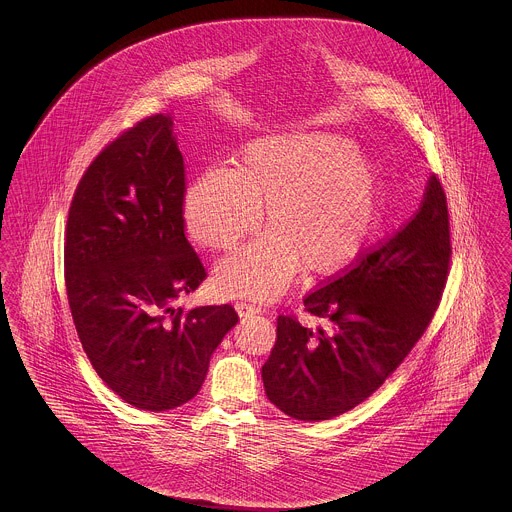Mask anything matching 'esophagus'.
Returning <instances> with one entry per match:
<instances>
[{
  "label": "esophagus",
  "instance_id": "34e87169",
  "mask_svg": "<svg viewBox=\"0 0 512 512\" xmlns=\"http://www.w3.org/2000/svg\"><path fill=\"white\" fill-rule=\"evenodd\" d=\"M236 311H238L240 317H253V315H259V313H261L259 307H255V305H251V303H245V301H238V303H236Z\"/></svg>",
  "mask_w": 512,
  "mask_h": 512
}]
</instances>
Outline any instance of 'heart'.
I'll use <instances>...</instances> for the list:
<instances>
[{"label":"heart","instance_id":"1","mask_svg":"<svg viewBox=\"0 0 512 512\" xmlns=\"http://www.w3.org/2000/svg\"><path fill=\"white\" fill-rule=\"evenodd\" d=\"M265 205L272 232L217 267L224 295L270 301L299 267L309 276L349 267L382 230L384 182L338 134L268 136L242 147L236 169L199 172L184 217L195 242L232 251L259 230Z\"/></svg>","mask_w":512,"mask_h":512}]
</instances>
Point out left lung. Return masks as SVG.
<instances>
[{"instance_id":"obj_1","label":"left lung","mask_w":512,"mask_h":512,"mask_svg":"<svg viewBox=\"0 0 512 512\" xmlns=\"http://www.w3.org/2000/svg\"><path fill=\"white\" fill-rule=\"evenodd\" d=\"M447 197L432 176L420 209L391 238L303 299L322 326L280 315L263 365L282 413L330 420L378 390L430 326L451 265Z\"/></svg>"}]
</instances>
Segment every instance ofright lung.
Listing matches in <instances>:
<instances>
[{"label":"right lung","instance_id":"right-lung-1","mask_svg":"<svg viewBox=\"0 0 512 512\" xmlns=\"http://www.w3.org/2000/svg\"><path fill=\"white\" fill-rule=\"evenodd\" d=\"M186 169L171 115H151L82 174L65 230L74 328L99 378L142 411L188 403L236 326L232 305L174 307L207 278L184 228Z\"/></svg>","mask_w":512,"mask_h":512}]
</instances>
